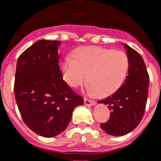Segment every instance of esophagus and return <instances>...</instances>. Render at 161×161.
Returning a JSON list of instances; mask_svg holds the SVG:
<instances>
[{"label":"esophagus","mask_w":161,"mask_h":161,"mask_svg":"<svg viewBox=\"0 0 161 161\" xmlns=\"http://www.w3.org/2000/svg\"><path fill=\"white\" fill-rule=\"evenodd\" d=\"M84 102H85V104L86 105V106H93V105L95 104L93 101L89 100V99H87V98H85V101H84Z\"/></svg>","instance_id":"obj_1"}]
</instances>
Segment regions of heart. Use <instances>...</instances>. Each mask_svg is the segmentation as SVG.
Returning <instances> with one entry per match:
<instances>
[{
  "mask_svg": "<svg viewBox=\"0 0 161 161\" xmlns=\"http://www.w3.org/2000/svg\"><path fill=\"white\" fill-rule=\"evenodd\" d=\"M130 62L123 51L101 47L76 49L73 59L66 57L61 64L64 79L72 88L88 80V93L106 97L122 86L128 74Z\"/></svg>",
  "mask_w": 161,
  "mask_h": 161,
  "instance_id": "1",
  "label": "heart"
}]
</instances>
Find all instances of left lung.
I'll use <instances>...</instances> for the list:
<instances>
[{"instance_id": "obj_1", "label": "left lung", "mask_w": 161, "mask_h": 161, "mask_svg": "<svg viewBox=\"0 0 161 161\" xmlns=\"http://www.w3.org/2000/svg\"><path fill=\"white\" fill-rule=\"evenodd\" d=\"M130 67L128 76L120 88L111 96L98 101L110 110L109 120L100 126L114 136H124L136 128L144 114L149 87V75L142 56L124 44Z\"/></svg>"}]
</instances>
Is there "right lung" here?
I'll list each match as a JSON object with an SVG mask.
<instances>
[{
  "mask_svg": "<svg viewBox=\"0 0 161 161\" xmlns=\"http://www.w3.org/2000/svg\"><path fill=\"white\" fill-rule=\"evenodd\" d=\"M59 41L42 39L24 51L17 62L14 95L25 125L37 135L54 137L66 129L84 99L63 80Z\"/></svg>",
  "mask_w": 161,
  "mask_h": 161,
  "instance_id": "1",
  "label": "right lung"
}]
</instances>
